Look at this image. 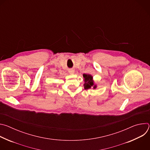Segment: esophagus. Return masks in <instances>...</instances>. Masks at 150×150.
Masks as SVG:
<instances>
[{"instance_id":"34e87169","label":"esophagus","mask_w":150,"mask_h":150,"mask_svg":"<svg viewBox=\"0 0 150 150\" xmlns=\"http://www.w3.org/2000/svg\"><path fill=\"white\" fill-rule=\"evenodd\" d=\"M69 72L70 74H74V71L73 69H70V70L69 71Z\"/></svg>"}]
</instances>
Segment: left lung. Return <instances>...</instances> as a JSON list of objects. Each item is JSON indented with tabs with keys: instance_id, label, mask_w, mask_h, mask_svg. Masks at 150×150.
<instances>
[{
	"instance_id": "left-lung-1",
	"label": "left lung",
	"mask_w": 150,
	"mask_h": 150,
	"mask_svg": "<svg viewBox=\"0 0 150 150\" xmlns=\"http://www.w3.org/2000/svg\"><path fill=\"white\" fill-rule=\"evenodd\" d=\"M83 76L84 78V81H85V83L83 84L84 88L85 90H87L90 88L91 87H93L94 82L93 80V76L88 74H83ZM93 88H96V85H94Z\"/></svg>"
}]
</instances>
